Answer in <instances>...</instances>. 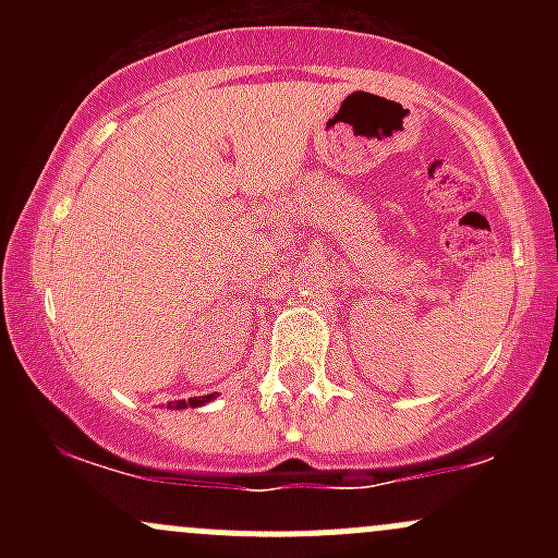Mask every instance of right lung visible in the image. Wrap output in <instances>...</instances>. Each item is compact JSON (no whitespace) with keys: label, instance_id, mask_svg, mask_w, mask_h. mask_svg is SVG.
Segmentation results:
<instances>
[{"label":"right lung","instance_id":"obj_1","mask_svg":"<svg viewBox=\"0 0 558 558\" xmlns=\"http://www.w3.org/2000/svg\"><path fill=\"white\" fill-rule=\"evenodd\" d=\"M213 401V396H198V399H189V401H170L168 409H185V407H202V403Z\"/></svg>","mask_w":558,"mask_h":558}]
</instances>
